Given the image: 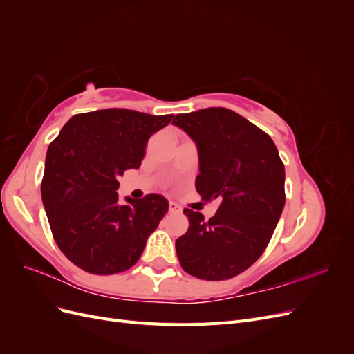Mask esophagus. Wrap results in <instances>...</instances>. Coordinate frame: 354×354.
Wrapping results in <instances>:
<instances>
[{
  "label": "esophagus",
  "instance_id": "1",
  "mask_svg": "<svg viewBox=\"0 0 354 354\" xmlns=\"http://www.w3.org/2000/svg\"><path fill=\"white\" fill-rule=\"evenodd\" d=\"M180 211H181V208L177 205V203L169 201V212H180Z\"/></svg>",
  "mask_w": 354,
  "mask_h": 354
}]
</instances>
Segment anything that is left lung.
I'll list each match as a JSON object with an SVG mask.
<instances>
[{
	"label": "left lung",
	"instance_id": "obj_1",
	"mask_svg": "<svg viewBox=\"0 0 354 354\" xmlns=\"http://www.w3.org/2000/svg\"><path fill=\"white\" fill-rule=\"evenodd\" d=\"M173 124L196 143L195 186L218 201L208 221L185 208L187 232L176 241L185 272L224 281L248 269L264 252L285 205V167L269 134L224 108L178 113Z\"/></svg>",
	"mask_w": 354,
	"mask_h": 354
}]
</instances>
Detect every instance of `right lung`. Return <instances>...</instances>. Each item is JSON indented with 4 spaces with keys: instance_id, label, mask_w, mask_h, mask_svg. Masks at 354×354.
I'll use <instances>...</instances> for the list:
<instances>
[{
    "instance_id": "add662e5",
    "label": "right lung",
    "mask_w": 354,
    "mask_h": 354,
    "mask_svg": "<svg viewBox=\"0 0 354 354\" xmlns=\"http://www.w3.org/2000/svg\"><path fill=\"white\" fill-rule=\"evenodd\" d=\"M174 115L103 109L72 116L51 142L41 196L53 236L82 270L113 274L133 267L168 211L156 194L118 202L125 169H137L152 134Z\"/></svg>"
}]
</instances>
